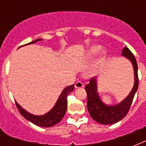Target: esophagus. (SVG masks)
Wrapping results in <instances>:
<instances>
[{
    "label": "esophagus",
    "mask_w": 146,
    "mask_h": 146,
    "mask_svg": "<svg viewBox=\"0 0 146 146\" xmlns=\"http://www.w3.org/2000/svg\"><path fill=\"white\" fill-rule=\"evenodd\" d=\"M83 86H84V85H83V83H82L81 81H77V82H76V84H75L76 89H78V88H82Z\"/></svg>",
    "instance_id": "obj_1"
}]
</instances>
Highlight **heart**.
Here are the masks:
<instances>
[{
    "label": "heart",
    "instance_id": "b5f03b06",
    "mask_svg": "<svg viewBox=\"0 0 146 146\" xmlns=\"http://www.w3.org/2000/svg\"><path fill=\"white\" fill-rule=\"evenodd\" d=\"M101 50V47L99 45H94V46L89 48V50H87L86 54V57L87 59H92L96 54H97L98 51ZM105 58V52L102 51V54L99 57V58L98 59V63H101L104 60Z\"/></svg>",
    "mask_w": 146,
    "mask_h": 146
}]
</instances>
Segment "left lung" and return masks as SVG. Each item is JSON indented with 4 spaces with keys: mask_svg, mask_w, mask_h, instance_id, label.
Returning <instances> with one entry per match:
<instances>
[{
    "mask_svg": "<svg viewBox=\"0 0 146 146\" xmlns=\"http://www.w3.org/2000/svg\"><path fill=\"white\" fill-rule=\"evenodd\" d=\"M123 56L128 58L131 61L134 69L135 82L133 88L123 102L116 105H107L101 101L97 92V83L96 78H92L89 83L86 86L85 90L87 93V108L92 118L96 122L102 124H112L120 121L127 115L131 107L134 96L139 86L138 65L133 54L128 48L123 49Z\"/></svg>",
    "mask_w": 146,
    "mask_h": 146,
    "instance_id": "left-lung-1",
    "label": "left lung"
}]
</instances>
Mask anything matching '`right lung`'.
I'll return each mask as SVG.
<instances>
[{"instance_id": "1", "label": "right lung", "mask_w": 146, "mask_h": 146, "mask_svg": "<svg viewBox=\"0 0 146 146\" xmlns=\"http://www.w3.org/2000/svg\"><path fill=\"white\" fill-rule=\"evenodd\" d=\"M41 40L42 39L38 38L34 42H32L26 44H33V43H35L38 41H41ZM73 89H74V84L66 87L60 94V96L59 98L57 99L54 108L44 115H33V114H31L27 112L26 110H24L17 102H16V105L19 110V113H21L26 120H29L34 124L42 127H53L55 124L58 123L64 117V114L66 111V108H67V96H68L69 93H70L71 92L73 91Z\"/></svg>"}]
</instances>
